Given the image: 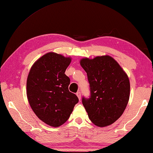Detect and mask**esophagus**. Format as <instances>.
I'll list each match as a JSON object with an SVG mask.
<instances>
[{
    "instance_id": "34e87169",
    "label": "esophagus",
    "mask_w": 153,
    "mask_h": 153,
    "mask_svg": "<svg viewBox=\"0 0 153 153\" xmlns=\"http://www.w3.org/2000/svg\"><path fill=\"white\" fill-rule=\"evenodd\" d=\"M76 96H77V97L79 98V100H80V98H81V93H80V92H76Z\"/></svg>"
}]
</instances>
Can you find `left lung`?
Here are the masks:
<instances>
[{
  "label": "left lung",
  "mask_w": 153,
  "mask_h": 153,
  "mask_svg": "<svg viewBox=\"0 0 153 153\" xmlns=\"http://www.w3.org/2000/svg\"><path fill=\"white\" fill-rule=\"evenodd\" d=\"M80 64L90 84V96L82 100L89 119L98 127L110 126L121 117L128 103L129 78L109 55L84 58Z\"/></svg>",
  "instance_id": "left-lung-1"
}]
</instances>
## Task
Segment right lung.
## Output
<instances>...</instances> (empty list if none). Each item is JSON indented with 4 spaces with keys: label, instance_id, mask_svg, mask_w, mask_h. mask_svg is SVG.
<instances>
[{
    "label": "right lung",
    "instance_id": "obj_1",
    "mask_svg": "<svg viewBox=\"0 0 153 153\" xmlns=\"http://www.w3.org/2000/svg\"><path fill=\"white\" fill-rule=\"evenodd\" d=\"M71 58L48 53L32 65L27 79L26 92L34 113L45 123L57 127L66 122L77 96L68 90L70 79L65 74Z\"/></svg>",
    "mask_w": 153,
    "mask_h": 153
}]
</instances>
